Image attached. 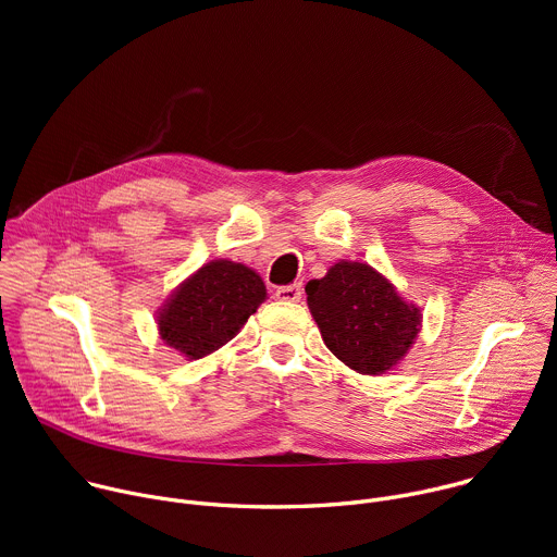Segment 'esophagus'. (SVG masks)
<instances>
[{"instance_id":"esophagus-1","label":"esophagus","mask_w":557,"mask_h":557,"mask_svg":"<svg viewBox=\"0 0 557 557\" xmlns=\"http://www.w3.org/2000/svg\"><path fill=\"white\" fill-rule=\"evenodd\" d=\"M275 295H277V299H282V301H299V299H301V284L280 286Z\"/></svg>"}]
</instances>
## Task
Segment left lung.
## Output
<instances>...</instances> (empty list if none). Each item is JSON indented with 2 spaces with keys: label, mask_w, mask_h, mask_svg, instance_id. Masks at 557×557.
<instances>
[{
  "label": "left lung",
  "mask_w": 557,
  "mask_h": 557,
  "mask_svg": "<svg viewBox=\"0 0 557 557\" xmlns=\"http://www.w3.org/2000/svg\"><path fill=\"white\" fill-rule=\"evenodd\" d=\"M306 295L329 350L359 374L387 372L421 331L419 308L363 262H337Z\"/></svg>",
  "instance_id": "1"
}]
</instances>
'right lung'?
<instances>
[{
  "mask_svg": "<svg viewBox=\"0 0 557 557\" xmlns=\"http://www.w3.org/2000/svg\"><path fill=\"white\" fill-rule=\"evenodd\" d=\"M267 299L262 277L237 262L213 260L185 280L158 312V331L187 359L231 342Z\"/></svg>",
  "mask_w": 557,
  "mask_h": 557,
  "instance_id": "obj_1",
  "label": "right lung"
}]
</instances>
